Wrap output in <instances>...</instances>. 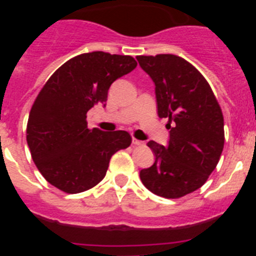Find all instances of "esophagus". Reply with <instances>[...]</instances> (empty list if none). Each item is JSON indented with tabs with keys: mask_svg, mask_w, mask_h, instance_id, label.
Here are the masks:
<instances>
[{
	"mask_svg": "<svg viewBox=\"0 0 256 256\" xmlns=\"http://www.w3.org/2000/svg\"><path fill=\"white\" fill-rule=\"evenodd\" d=\"M132 144H136V146H141V144H144V142L140 141V140H137V138H134V137H133V138H132Z\"/></svg>",
	"mask_w": 256,
	"mask_h": 256,
	"instance_id": "esophagus-1",
	"label": "esophagus"
}]
</instances>
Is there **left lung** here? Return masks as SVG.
<instances>
[{
	"label": "left lung",
	"instance_id": "8db88e82",
	"mask_svg": "<svg viewBox=\"0 0 256 256\" xmlns=\"http://www.w3.org/2000/svg\"><path fill=\"white\" fill-rule=\"evenodd\" d=\"M155 83L158 115L168 118L166 148L150 141L155 155L140 178L165 198H180L200 188L216 169L224 146L222 108L206 79L188 61L170 54L137 56Z\"/></svg>",
	"mask_w": 256,
	"mask_h": 256
}]
</instances>
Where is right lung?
Listing matches in <instances>:
<instances>
[{"mask_svg":"<svg viewBox=\"0 0 256 256\" xmlns=\"http://www.w3.org/2000/svg\"><path fill=\"white\" fill-rule=\"evenodd\" d=\"M137 66L132 56L94 51L70 58L44 86L29 112L26 142L44 180L66 194L87 191L105 177L112 156L126 148V130L87 126V112L108 100L110 86Z\"/></svg>","mask_w":256,"mask_h":256,"instance_id":"add662e5","label":"right lung"}]
</instances>
